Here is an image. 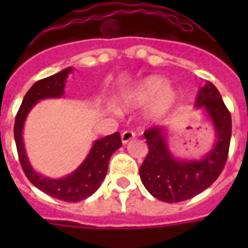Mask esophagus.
<instances>
[{"label":"esophagus","instance_id":"1","mask_svg":"<svg viewBox=\"0 0 248 248\" xmlns=\"http://www.w3.org/2000/svg\"><path fill=\"white\" fill-rule=\"evenodd\" d=\"M134 138H135V133H133V131H129V130L124 131V133L122 134V143L123 144L129 143V141L134 139Z\"/></svg>","mask_w":248,"mask_h":248}]
</instances>
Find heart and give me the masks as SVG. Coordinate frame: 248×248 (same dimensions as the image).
Instances as JSON below:
<instances>
[{
    "label": "heart",
    "instance_id": "heart-1",
    "mask_svg": "<svg viewBox=\"0 0 248 248\" xmlns=\"http://www.w3.org/2000/svg\"><path fill=\"white\" fill-rule=\"evenodd\" d=\"M179 92L161 76H149L131 84L120 94L119 108L134 110L144 108V120L149 124L165 118L176 104Z\"/></svg>",
    "mask_w": 248,
    "mask_h": 248
}]
</instances>
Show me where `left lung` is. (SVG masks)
<instances>
[{
	"label": "left lung",
	"instance_id": "1",
	"mask_svg": "<svg viewBox=\"0 0 248 248\" xmlns=\"http://www.w3.org/2000/svg\"><path fill=\"white\" fill-rule=\"evenodd\" d=\"M195 107L203 111L215 131L214 145L200 159L175 156L169 146V128L154 126L144 133L149 154L139 169L140 179L154 198L165 202H180L202 192L220 176L226 164L231 114L211 82L199 91Z\"/></svg>",
	"mask_w": 248,
	"mask_h": 248
}]
</instances>
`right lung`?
<instances>
[{"instance_id":"1","label":"right lung","mask_w":248,"mask_h":248,"mask_svg":"<svg viewBox=\"0 0 248 248\" xmlns=\"http://www.w3.org/2000/svg\"><path fill=\"white\" fill-rule=\"evenodd\" d=\"M72 72L73 68L68 67L53 76L38 80L31 87L22 100L16 115L15 140L22 169L31 183L52 198L67 202H78L92 196L104 180L110 156L122 146L119 133L117 131L114 134L95 140L83 163L73 172L59 179L48 177L34 170L30 163L23 141V128L30 111L39 100L62 98L65 82Z\"/></svg>"}]
</instances>
